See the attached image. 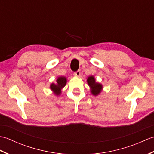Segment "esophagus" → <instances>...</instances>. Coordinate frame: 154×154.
I'll return each mask as SVG.
<instances>
[{"mask_svg":"<svg viewBox=\"0 0 154 154\" xmlns=\"http://www.w3.org/2000/svg\"><path fill=\"white\" fill-rule=\"evenodd\" d=\"M73 74L75 75V76H79V75H81V71H80V70H77V71L74 72Z\"/></svg>","mask_w":154,"mask_h":154,"instance_id":"obj_1","label":"esophagus"}]
</instances>
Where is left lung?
I'll list each match as a JSON object with an SVG mask.
<instances>
[{
	"label": "left lung",
	"instance_id": "8db88e82",
	"mask_svg": "<svg viewBox=\"0 0 154 154\" xmlns=\"http://www.w3.org/2000/svg\"><path fill=\"white\" fill-rule=\"evenodd\" d=\"M87 83L89 84L91 89V93L93 95H98L100 93L101 90H102V85L100 83H98L95 81V79L93 76L89 77L87 79Z\"/></svg>",
	"mask_w": 154,
	"mask_h": 154
}]
</instances>
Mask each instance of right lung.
<instances>
[{
    "instance_id": "add662e5",
    "label": "right lung",
    "mask_w": 154,
    "mask_h": 154,
    "mask_svg": "<svg viewBox=\"0 0 154 154\" xmlns=\"http://www.w3.org/2000/svg\"><path fill=\"white\" fill-rule=\"evenodd\" d=\"M67 83V79L64 77H59L57 80V84L52 83L50 86L51 89L54 91L56 95H59L61 94V89L65 87Z\"/></svg>"
}]
</instances>
